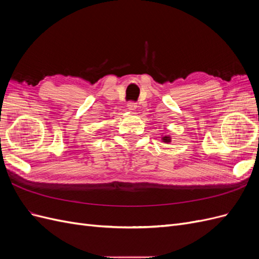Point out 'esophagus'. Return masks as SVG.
I'll use <instances>...</instances> for the list:
<instances>
[{
    "instance_id": "esophagus-1",
    "label": "esophagus",
    "mask_w": 259,
    "mask_h": 259,
    "mask_svg": "<svg viewBox=\"0 0 259 259\" xmlns=\"http://www.w3.org/2000/svg\"><path fill=\"white\" fill-rule=\"evenodd\" d=\"M136 108H137V104L135 103V101H128V103H127V109H128L130 111H134Z\"/></svg>"
}]
</instances>
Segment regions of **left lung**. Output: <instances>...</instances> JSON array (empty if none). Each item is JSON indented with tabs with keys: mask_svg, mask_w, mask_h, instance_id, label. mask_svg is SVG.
<instances>
[{
	"mask_svg": "<svg viewBox=\"0 0 259 259\" xmlns=\"http://www.w3.org/2000/svg\"><path fill=\"white\" fill-rule=\"evenodd\" d=\"M162 139H163V142H164V143H169V142H170V138H169V136H168V137H167V136H165V137H163Z\"/></svg>",
	"mask_w": 259,
	"mask_h": 259,
	"instance_id": "left-lung-1",
	"label": "left lung"
}]
</instances>
